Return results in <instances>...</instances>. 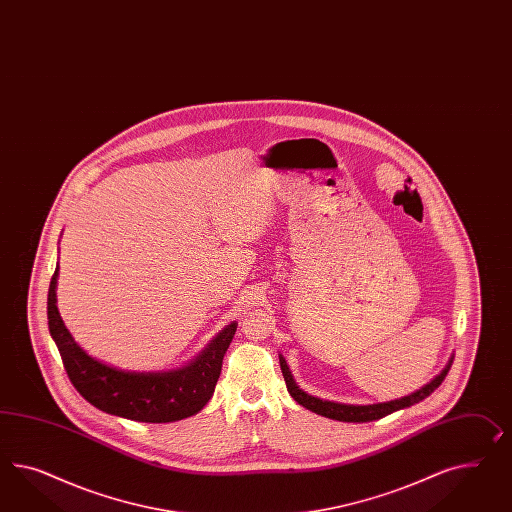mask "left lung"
Returning <instances> with one entry per match:
<instances>
[{
  "instance_id": "1",
  "label": "left lung",
  "mask_w": 512,
  "mask_h": 512,
  "mask_svg": "<svg viewBox=\"0 0 512 512\" xmlns=\"http://www.w3.org/2000/svg\"><path fill=\"white\" fill-rule=\"evenodd\" d=\"M451 363H453V361H451ZM451 363H449V365L443 369V373L438 374L430 384L421 387L419 391H415V393L404 397V399L380 402V404H369V406H354V404H339V402L322 401V399H317V397H313V395H307V393L296 386V382L292 380V374L291 371H289V367H287V361L283 360V358H279L281 373H283L285 384H287V389H289V393H291V397L294 401L298 402V404H302L307 410L315 412V414L330 417V419H335V421H346V423H367V421H374V419L386 417V415L393 414V412H397V410H401V408H408V406H412V404H417V402L427 399L430 393L442 384L443 378L447 376L449 369H451Z\"/></svg>"
}]
</instances>
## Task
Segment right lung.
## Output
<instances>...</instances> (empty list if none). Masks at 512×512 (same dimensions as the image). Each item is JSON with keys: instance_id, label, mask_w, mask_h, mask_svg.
<instances>
[{"instance_id": "add662e5", "label": "right lung", "mask_w": 512, "mask_h": 512, "mask_svg": "<svg viewBox=\"0 0 512 512\" xmlns=\"http://www.w3.org/2000/svg\"><path fill=\"white\" fill-rule=\"evenodd\" d=\"M57 270L48 289V328L72 386L106 414L143 423H171L197 414L220 378L223 354L236 332L229 324L190 365L169 373H125L87 356L74 343L56 305Z\"/></svg>"}]
</instances>
